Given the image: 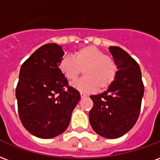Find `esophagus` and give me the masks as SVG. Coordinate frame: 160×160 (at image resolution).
I'll return each instance as SVG.
<instances>
[{"mask_svg": "<svg viewBox=\"0 0 160 160\" xmlns=\"http://www.w3.org/2000/svg\"><path fill=\"white\" fill-rule=\"evenodd\" d=\"M80 97H81V98H86V95L81 92V93H80Z\"/></svg>", "mask_w": 160, "mask_h": 160, "instance_id": "obj_1", "label": "esophagus"}]
</instances>
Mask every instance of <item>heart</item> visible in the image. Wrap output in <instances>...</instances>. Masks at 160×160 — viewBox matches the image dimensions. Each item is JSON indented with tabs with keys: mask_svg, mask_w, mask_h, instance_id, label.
Listing matches in <instances>:
<instances>
[{
	"mask_svg": "<svg viewBox=\"0 0 160 160\" xmlns=\"http://www.w3.org/2000/svg\"><path fill=\"white\" fill-rule=\"evenodd\" d=\"M58 68L69 81H74L83 70L85 77L73 84L75 89L83 93H91L98 88L106 89L117 74L113 59L94 46L82 47L74 52L73 56L63 57Z\"/></svg>",
	"mask_w": 160,
	"mask_h": 160,
	"instance_id": "b5f03b06",
	"label": "heart"
}]
</instances>
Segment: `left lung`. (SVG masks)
I'll return each mask as SVG.
<instances>
[{"mask_svg": "<svg viewBox=\"0 0 160 160\" xmlns=\"http://www.w3.org/2000/svg\"><path fill=\"white\" fill-rule=\"evenodd\" d=\"M108 49L117 65L116 77L107 91L90 97L93 108L89 119L96 133L115 139L127 133L137 122L144 86L140 67L134 59L120 47Z\"/></svg>", "mask_w": 160, "mask_h": 160, "instance_id": "obj_1", "label": "left lung"}]
</instances>
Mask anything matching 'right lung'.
Returning a JSON list of instances; mask_svg holds the SVG:
<instances>
[{
	"mask_svg": "<svg viewBox=\"0 0 160 160\" xmlns=\"http://www.w3.org/2000/svg\"><path fill=\"white\" fill-rule=\"evenodd\" d=\"M64 55L55 43L38 48L21 66L16 88L18 109L27 131L39 138L49 139L68 128L80 92L68 86L59 70Z\"/></svg>",
	"mask_w": 160,
	"mask_h": 160,
	"instance_id": "add662e5",
	"label": "right lung"
}]
</instances>
